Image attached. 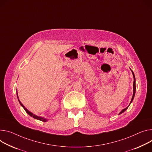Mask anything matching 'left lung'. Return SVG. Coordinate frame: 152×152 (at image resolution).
Segmentation results:
<instances>
[{
	"label": "left lung",
	"instance_id": "1",
	"mask_svg": "<svg viewBox=\"0 0 152 152\" xmlns=\"http://www.w3.org/2000/svg\"><path fill=\"white\" fill-rule=\"evenodd\" d=\"M130 70L132 71V75H133V79H134V81H133V96H132V100H131V101H130V104H129V105H130V104L132 102V101H133V99H134V95H135V93H136V79H135V76H134V73H133V72L130 69ZM129 105L127 107H126V108H124V109H123L122 111L119 113V115H121V114H122V113H124V112L126 111V110L128 108V107H129Z\"/></svg>",
	"mask_w": 152,
	"mask_h": 152
}]
</instances>
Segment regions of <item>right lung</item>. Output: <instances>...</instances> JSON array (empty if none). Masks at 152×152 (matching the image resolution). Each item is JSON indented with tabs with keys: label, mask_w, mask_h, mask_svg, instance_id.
<instances>
[{
	"label": "right lung",
	"mask_w": 152,
	"mask_h": 152,
	"mask_svg": "<svg viewBox=\"0 0 152 152\" xmlns=\"http://www.w3.org/2000/svg\"><path fill=\"white\" fill-rule=\"evenodd\" d=\"M17 97H18V101H19V103H20V105L23 108V109L25 110V112L28 113L30 116H31V117H33V118H34V119H37V120H39V121H43V122H47V121H48V119H46V118H42V117H40V116H36V115H34V114H33V113H32L31 112H30L29 110H27L25 107H24V105L20 102V101H19V98H18V92H17Z\"/></svg>",
	"instance_id": "1"
}]
</instances>
